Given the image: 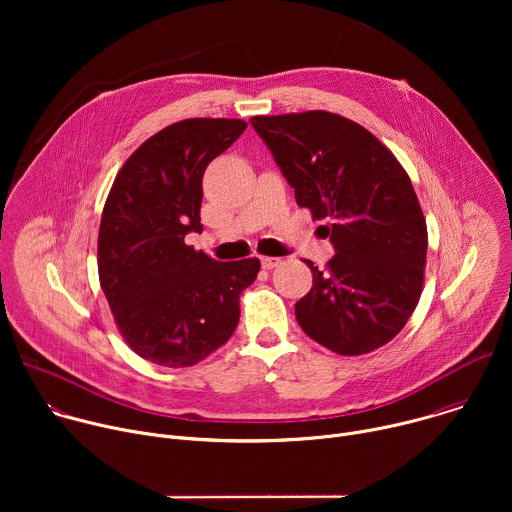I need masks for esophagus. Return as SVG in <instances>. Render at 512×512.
Returning <instances> with one entry per match:
<instances>
[{"mask_svg": "<svg viewBox=\"0 0 512 512\" xmlns=\"http://www.w3.org/2000/svg\"><path fill=\"white\" fill-rule=\"evenodd\" d=\"M279 263H281L279 257H261V267H263V269H273V267H277Z\"/></svg>", "mask_w": 512, "mask_h": 512, "instance_id": "34e87169", "label": "esophagus"}]
</instances>
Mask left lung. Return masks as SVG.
<instances>
[{
	"mask_svg": "<svg viewBox=\"0 0 512 512\" xmlns=\"http://www.w3.org/2000/svg\"><path fill=\"white\" fill-rule=\"evenodd\" d=\"M298 206L312 212L336 255L296 304L302 330L342 356L373 352L413 314L425 275L427 225L399 160L369 129L328 111L257 115Z\"/></svg>",
	"mask_w": 512,
	"mask_h": 512,
	"instance_id": "1",
	"label": "left lung"
}]
</instances>
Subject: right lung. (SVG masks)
<instances>
[{
  "mask_svg": "<svg viewBox=\"0 0 512 512\" xmlns=\"http://www.w3.org/2000/svg\"><path fill=\"white\" fill-rule=\"evenodd\" d=\"M241 119L196 117L145 139L105 200L97 265L127 346L160 367H192L239 324V298L259 259L214 261L186 245L200 233L206 166L239 139Z\"/></svg>",
  "mask_w": 512,
  "mask_h": 512,
  "instance_id": "right-lung-1",
  "label": "right lung"
}]
</instances>
